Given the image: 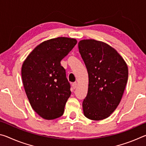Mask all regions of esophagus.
Here are the masks:
<instances>
[{"label":"esophagus","instance_id":"1","mask_svg":"<svg viewBox=\"0 0 146 146\" xmlns=\"http://www.w3.org/2000/svg\"><path fill=\"white\" fill-rule=\"evenodd\" d=\"M71 86H72V88L75 90V89L77 87V83L76 82H73L72 83V84H71Z\"/></svg>","mask_w":146,"mask_h":146}]
</instances>
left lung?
I'll return each mask as SVG.
<instances>
[{"instance_id":"1","label":"left lung","mask_w":146,"mask_h":146,"mask_svg":"<svg viewBox=\"0 0 146 146\" xmlns=\"http://www.w3.org/2000/svg\"><path fill=\"white\" fill-rule=\"evenodd\" d=\"M78 46L89 77L84 115L93 120L105 119L122 99L127 82V65L115 48L104 42L84 39Z\"/></svg>"}]
</instances>
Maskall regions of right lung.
<instances>
[{
	"instance_id": "add662e5",
	"label": "right lung",
	"mask_w": 146,
	"mask_h": 146,
	"mask_svg": "<svg viewBox=\"0 0 146 146\" xmlns=\"http://www.w3.org/2000/svg\"><path fill=\"white\" fill-rule=\"evenodd\" d=\"M77 43L75 38L57 37L36 46L24 60L21 74L33 110L46 120L63 115L71 95L70 85L60 61Z\"/></svg>"
}]
</instances>
